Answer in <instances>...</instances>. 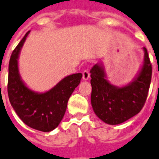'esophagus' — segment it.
Masks as SVG:
<instances>
[{"label":"esophagus","instance_id":"obj_1","mask_svg":"<svg viewBox=\"0 0 159 159\" xmlns=\"http://www.w3.org/2000/svg\"><path fill=\"white\" fill-rule=\"evenodd\" d=\"M89 78H90V73H89V70H85L83 72V80H88Z\"/></svg>","mask_w":159,"mask_h":159}]
</instances>
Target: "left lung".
I'll return each mask as SVG.
<instances>
[{"mask_svg":"<svg viewBox=\"0 0 159 159\" xmlns=\"http://www.w3.org/2000/svg\"><path fill=\"white\" fill-rule=\"evenodd\" d=\"M144 61L135 78L128 84L118 87L107 80L104 65L97 63L91 73V104L101 120L117 125L137 115L145 105L151 82L152 66L146 48Z\"/></svg>","mask_w":159,"mask_h":159,"instance_id":"obj_1","label":"left lung"}]
</instances>
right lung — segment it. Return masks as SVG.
<instances>
[{
    "label": "right lung",
    "mask_w": 159,
    "mask_h": 159,
    "mask_svg": "<svg viewBox=\"0 0 159 159\" xmlns=\"http://www.w3.org/2000/svg\"><path fill=\"white\" fill-rule=\"evenodd\" d=\"M30 31L14 48L9 63L8 95L10 104L21 120L28 127L41 132L57 128L65 115L72 93L80 84L81 73L70 75L44 93H37L27 87L18 70L21 48Z\"/></svg>",
    "instance_id": "1"
}]
</instances>
